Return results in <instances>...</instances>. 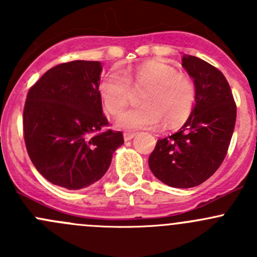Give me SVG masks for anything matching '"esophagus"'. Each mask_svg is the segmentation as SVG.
I'll use <instances>...</instances> for the list:
<instances>
[{"instance_id": "34e87169", "label": "esophagus", "mask_w": 257, "mask_h": 257, "mask_svg": "<svg viewBox=\"0 0 257 257\" xmlns=\"http://www.w3.org/2000/svg\"><path fill=\"white\" fill-rule=\"evenodd\" d=\"M123 137H124V141L128 142V141H132V139L136 137V133H134V132H125V133L123 134Z\"/></svg>"}]
</instances>
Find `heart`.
I'll return each instance as SVG.
<instances>
[{
  "mask_svg": "<svg viewBox=\"0 0 257 257\" xmlns=\"http://www.w3.org/2000/svg\"><path fill=\"white\" fill-rule=\"evenodd\" d=\"M133 88L144 90L139 108L126 110L116 119L124 129H152L164 120L179 126L190 116L195 105V85L185 74L164 61H149L133 72H112L98 84V94L107 113L116 115L126 107Z\"/></svg>",
  "mask_w": 257,
  "mask_h": 257,
  "instance_id": "obj_1",
  "label": "heart"
}]
</instances>
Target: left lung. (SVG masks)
I'll list each match as a JSON object with an SVG mask.
<instances>
[{
	"instance_id": "8db88e82",
	"label": "left lung",
	"mask_w": 257,
	"mask_h": 257,
	"mask_svg": "<svg viewBox=\"0 0 257 257\" xmlns=\"http://www.w3.org/2000/svg\"><path fill=\"white\" fill-rule=\"evenodd\" d=\"M181 66L195 85V105L173 136L158 139L149 157L155 178L173 188H194L211 177L229 149L236 104L224 74L198 57L184 54Z\"/></svg>"
}]
</instances>
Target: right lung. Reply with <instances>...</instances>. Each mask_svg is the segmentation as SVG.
<instances>
[{
	"mask_svg": "<svg viewBox=\"0 0 257 257\" xmlns=\"http://www.w3.org/2000/svg\"><path fill=\"white\" fill-rule=\"evenodd\" d=\"M100 73L97 61L58 64L31 87L26 99L28 155L43 178L68 190L99 180L124 143L121 132L98 133L109 124L98 94Z\"/></svg>",
	"mask_w": 257,
	"mask_h": 257,
	"instance_id": "add662e5",
	"label": "right lung"
}]
</instances>
